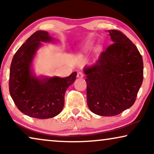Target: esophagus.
Here are the masks:
<instances>
[{
    "label": "esophagus",
    "instance_id": "obj_1",
    "mask_svg": "<svg viewBox=\"0 0 154 154\" xmlns=\"http://www.w3.org/2000/svg\"><path fill=\"white\" fill-rule=\"evenodd\" d=\"M83 77H84V74L83 73L79 72L77 73V78H79V79H83Z\"/></svg>",
    "mask_w": 154,
    "mask_h": 154
}]
</instances>
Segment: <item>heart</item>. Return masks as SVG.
Listing matches in <instances>:
<instances>
[{
    "mask_svg": "<svg viewBox=\"0 0 154 154\" xmlns=\"http://www.w3.org/2000/svg\"><path fill=\"white\" fill-rule=\"evenodd\" d=\"M91 45H92V43H91V42H88V43H87V45H86V47H87V48L90 47V46Z\"/></svg>",
    "mask_w": 154,
    "mask_h": 154,
    "instance_id": "heart-1",
    "label": "heart"
}]
</instances>
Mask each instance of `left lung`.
<instances>
[{
	"mask_svg": "<svg viewBox=\"0 0 154 154\" xmlns=\"http://www.w3.org/2000/svg\"><path fill=\"white\" fill-rule=\"evenodd\" d=\"M113 43L93 66L85 67L88 106L102 116L119 115L134 104L144 64L135 45L121 31L109 30Z\"/></svg>",
	"mask_w": 154,
	"mask_h": 154,
	"instance_id": "1",
	"label": "left lung"
}]
</instances>
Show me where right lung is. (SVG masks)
<instances>
[{
    "instance_id": "right-lung-1",
    "label": "right lung",
    "mask_w": 154,
    "mask_h": 154,
    "mask_svg": "<svg viewBox=\"0 0 154 154\" xmlns=\"http://www.w3.org/2000/svg\"><path fill=\"white\" fill-rule=\"evenodd\" d=\"M53 40L47 31H35L16 52L10 66L11 97L21 112L35 119H50L62 111L65 92L77 75L76 71L66 78H37L33 74L31 64L41 42Z\"/></svg>"
}]
</instances>
